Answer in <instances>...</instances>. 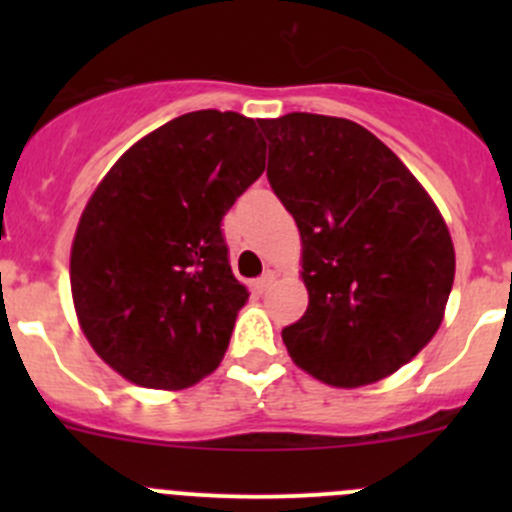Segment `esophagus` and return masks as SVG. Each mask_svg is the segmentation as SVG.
Segmentation results:
<instances>
[{"instance_id": "esophagus-1", "label": "esophagus", "mask_w": 512, "mask_h": 512, "mask_svg": "<svg viewBox=\"0 0 512 512\" xmlns=\"http://www.w3.org/2000/svg\"><path fill=\"white\" fill-rule=\"evenodd\" d=\"M272 282H275V272L265 270V272H262V275L255 280V289H257V292H265V289L270 287Z\"/></svg>"}]
</instances>
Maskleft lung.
<instances>
[{
    "mask_svg": "<svg viewBox=\"0 0 512 512\" xmlns=\"http://www.w3.org/2000/svg\"><path fill=\"white\" fill-rule=\"evenodd\" d=\"M260 123L267 180L302 235L309 304L282 329L299 369L329 386L374 384L441 327L456 255L411 170L347 118L287 113Z\"/></svg>",
    "mask_w": 512,
    "mask_h": 512,
    "instance_id": "8db88e82",
    "label": "left lung"
}]
</instances>
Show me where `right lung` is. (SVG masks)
Here are the masks:
<instances>
[{
  "instance_id": "1",
  "label": "right lung",
  "mask_w": 512,
  "mask_h": 512,
  "mask_svg": "<svg viewBox=\"0 0 512 512\" xmlns=\"http://www.w3.org/2000/svg\"><path fill=\"white\" fill-rule=\"evenodd\" d=\"M262 170L255 121L208 108L148 133L98 183L71 247V294L123 379L185 389L218 369L247 302L223 218Z\"/></svg>"
}]
</instances>
